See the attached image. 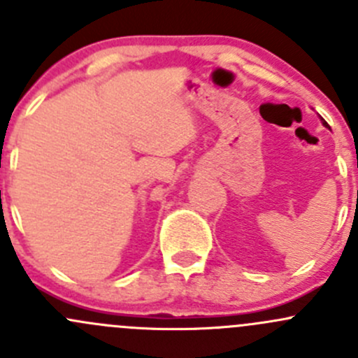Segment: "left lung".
Returning a JSON list of instances; mask_svg holds the SVG:
<instances>
[{"label": "left lung", "instance_id": "8db88e82", "mask_svg": "<svg viewBox=\"0 0 358 358\" xmlns=\"http://www.w3.org/2000/svg\"><path fill=\"white\" fill-rule=\"evenodd\" d=\"M324 124H327V122H324Z\"/></svg>", "mask_w": 358, "mask_h": 358}]
</instances>
